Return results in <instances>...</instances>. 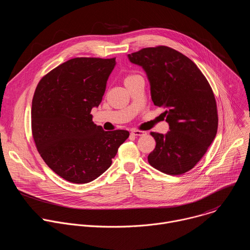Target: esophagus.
Here are the masks:
<instances>
[{"mask_svg": "<svg viewBox=\"0 0 250 250\" xmlns=\"http://www.w3.org/2000/svg\"><path fill=\"white\" fill-rule=\"evenodd\" d=\"M131 135L133 136H141V135H144L146 134L145 131H142V130H138V129H132L131 132H130Z\"/></svg>", "mask_w": 250, "mask_h": 250, "instance_id": "esophagus-1", "label": "esophagus"}]
</instances>
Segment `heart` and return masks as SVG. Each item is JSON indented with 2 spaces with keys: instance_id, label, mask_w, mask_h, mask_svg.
I'll return each instance as SVG.
<instances>
[{
  "instance_id": "obj_1",
  "label": "heart",
  "mask_w": 250,
  "mask_h": 250,
  "mask_svg": "<svg viewBox=\"0 0 250 250\" xmlns=\"http://www.w3.org/2000/svg\"><path fill=\"white\" fill-rule=\"evenodd\" d=\"M130 76H133V75H129V76H127V77H130Z\"/></svg>"
}]
</instances>
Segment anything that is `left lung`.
<instances>
[{"label":"left lung","mask_w":250,"mask_h":250,"mask_svg":"<svg viewBox=\"0 0 250 250\" xmlns=\"http://www.w3.org/2000/svg\"><path fill=\"white\" fill-rule=\"evenodd\" d=\"M127 57L146 72L152 101L165 109L170 126L166 134L150 133L156 147L148 155L149 164L167 175L188 172L217 134V105L209 82L190 59L167 46L144 48Z\"/></svg>","instance_id":"8db88e82"}]
</instances>
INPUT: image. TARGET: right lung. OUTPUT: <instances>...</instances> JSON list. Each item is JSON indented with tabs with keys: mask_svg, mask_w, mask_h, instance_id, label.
Returning <instances> with one entry per match:
<instances>
[{
	"mask_svg": "<svg viewBox=\"0 0 250 250\" xmlns=\"http://www.w3.org/2000/svg\"><path fill=\"white\" fill-rule=\"evenodd\" d=\"M116 58H74L38 83L31 108L32 135L39 154L58 176L87 184L106 172L127 130L105 131L92 122Z\"/></svg>",
	"mask_w": 250,
	"mask_h": 250,
	"instance_id": "add662e5",
	"label": "right lung"
}]
</instances>
